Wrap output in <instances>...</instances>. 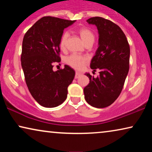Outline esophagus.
Here are the masks:
<instances>
[{
  "label": "esophagus",
  "mask_w": 152,
  "mask_h": 152,
  "mask_svg": "<svg viewBox=\"0 0 152 152\" xmlns=\"http://www.w3.org/2000/svg\"><path fill=\"white\" fill-rule=\"evenodd\" d=\"M82 75V74L80 73V72H76V73H75V79H77V78H79Z\"/></svg>",
  "instance_id": "34e87169"
}]
</instances>
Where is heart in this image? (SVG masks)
<instances>
[{"mask_svg": "<svg viewBox=\"0 0 152 152\" xmlns=\"http://www.w3.org/2000/svg\"><path fill=\"white\" fill-rule=\"evenodd\" d=\"M77 33L80 36L81 39H82V41L85 43V44L91 41H94V34H93L92 31H91L88 28H81L77 30ZM68 38V33L67 32H64L60 37L59 48L62 50L66 49ZM87 60H88V58L86 56L72 54V55H70L66 58L65 62L70 67L73 68L75 69L80 70L81 68H82L85 63L87 61Z\"/></svg>", "mask_w": 152, "mask_h": 152, "instance_id": "obj_1", "label": "heart"}]
</instances>
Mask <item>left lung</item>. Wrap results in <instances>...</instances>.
<instances>
[{
  "mask_svg": "<svg viewBox=\"0 0 152 152\" xmlns=\"http://www.w3.org/2000/svg\"><path fill=\"white\" fill-rule=\"evenodd\" d=\"M95 25L99 33V47L91 63L93 71L99 70L95 78L85 75L90 82L84 88V98L91 106L105 108L119 96L129 69L130 48L126 37L118 25L95 16L86 20Z\"/></svg>",
  "mask_w": 152,
  "mask_h": 152,
  "instance_id": "8db88e82",
  "label": "left lung"
}]
</instances>
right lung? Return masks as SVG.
<instances>
[{"label": "right lung", "instance_id": "1", "mask_svg": "<svg viewBox=\"0 0 152 152\" xmlns=\"http://www.w3.org/2000/svg\"><path fill=\"white\" fill-rule=\"evenodd\" d=\"M75 20L44 16L25 34L20 60L25 80L32 96L42 107H56L67 97L68 87L75 72L67 65L53 71L61 61L59 39L64 29Z\"/></svg>", "mask_w": 152, "mask_h": 152}]
</instances>
